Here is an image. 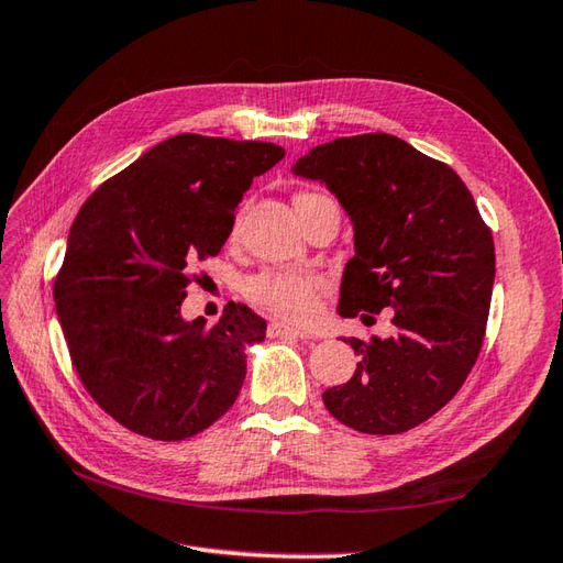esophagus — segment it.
<instances>
[{
  "mask_svg": "<svg viewBox=\"0 0 563 563\" xmlns=\"http://www.w3.org/2000/svg\"><path fill=\"white\" fill-rule=\"evenodd\" d=\"M268 333L271 338H280V335H290V338H313L309 331H302V329H295V325H287V323H280V321H273L268 325Z\"/></svg>",
  "mask_w": 563,
  "mask_h": 563,
  "instance_id": "obj_1",
  "label": "esophagus"
}]
</instances>
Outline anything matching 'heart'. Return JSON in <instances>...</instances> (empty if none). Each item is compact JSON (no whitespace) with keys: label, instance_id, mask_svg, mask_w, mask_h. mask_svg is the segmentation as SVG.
Wrapping results in <instances>:
<instances>
[{"label":"heart","instance_id":"b5f03b06","mask_svg":"<svg viewBox=\"0 0 563 563\" xmlns=\"http://www.w3.org/2000/svg\"><path fill=\"white\" fill-rule=\"evenodd\" d=\"M319 194H305L299 199H313ZM323 283L317 276L297 271H264L246 283L244 292L261 309L290 321H307L319 305Z\"/></svg>","mask_w":563,"mask_h":563}]
</instances>
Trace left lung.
Returning <instances> with one entry per match:
<instances>
[{"instance_id": "obj_1", "label": "left lung", "mask_w": 563, "mask_h": 563, "mask_svg": "<svg viewBox=\"0 0 563 563\" xmlns=\"http://www.w3.org/2000/svg\"><path fill=\"white\" fill-rule=\"evenodd\" d=\"M292 175L325 185L352 222L338 313L394 309L388 338H343L360 362L325 390V410L364 434L422 424L459 394L485 338L496 261L473 194L449 165L382 132L311 148Z\"/></svg>"}]
</instances>
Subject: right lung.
Listing matches in <instances>:
<instances>
[{"mask_svg": "<svg viewBox=\"0 0 563 563\" xmlns=\"http://www.w3.org/2000/svg\"><path fill=\"white\" fill-rule=\"evenodd\" d=\"M285 158L276 143L177 134L104 181L69 230L55 302L88 394L136 434L181 441L238 400L246 347L266 321L230 305L181 317L189 268L216 256L254 177Z\"/></svg>", "mask_w": 563, "mask_h": 563, "instance_id": "obj_1", "label": "right lung"}]
</instances>
